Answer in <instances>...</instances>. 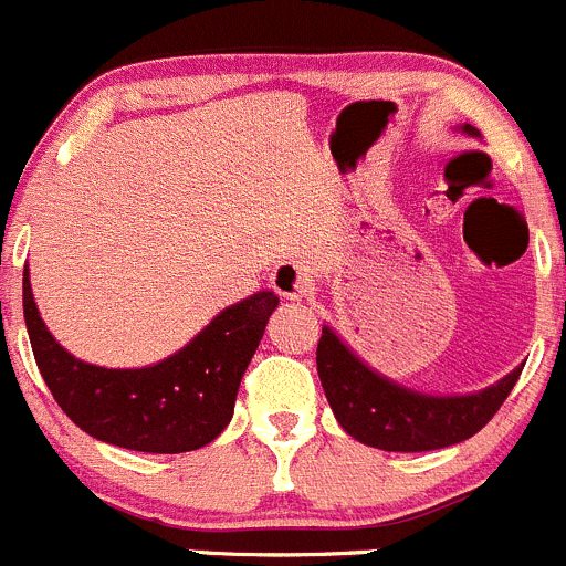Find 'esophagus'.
<instances>
[{
    "mask_svg": "<svg viewBox=\"0 0 566 566\" xmlns=\"http://www.w3.org/2000/svg\"><path fill=\"white\" fill-rule=\"evenodd\" d=\"M270 285L285 300H302V296L311 294V275L305 272V266L294 264V261H283L272 270Z\"/></svg>",
    "mask_w": 566,
    "mask_h": 566,
    "instance_id": "obj_1",
    "label": "esophagus"
}]
</instances>
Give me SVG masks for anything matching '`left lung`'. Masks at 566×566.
<instances>
[{
  "instance_id": "1",
  "label": "left lung",
  "mask_w": 566,
  "mask_h": 566,
  "mask_svg": "<svg viewBox=\"0 0 566 566\" xmlns=\"http://www.w3.org/2000/svg\"><path fill=\"white\" fill-rule=\"evenodd\" d=\"M465 132L479 137L465 123ZM316 368L324 396L346 434L382 451H434L473 438L501 410L523 368L471 396H427L374 374L338 335L322 327Z\"/></svg>"
}]
</instances>
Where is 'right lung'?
Returning <instances> with one entry per match:
<instances>
[{"instance_id":"add662e5","label":"right lung","mask_w":566,"mask_h":566,"mask_svg":"<svg viewBox=\"0 0 566 566\" xmlns=\"http://www.w3.org/2000/svg\"><path fill=\"white\" fill-rule=\"evenodd\" d=\"M277 307L259 291L226 307L181 352L148 368L76 360L43 324L24 270V322L43 382L60 410L95 440L145 454H184L211 443L233 418L239 382Z\"/></svg>"}]
</instances>
